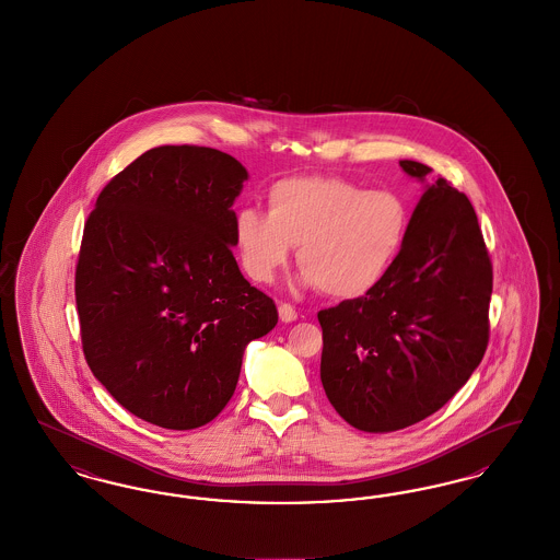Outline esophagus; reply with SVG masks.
I'll return each mask as SVG.
<instances>
[{"label": "esophagus", "instance_id": "obj_1", "mask_svg": "<svg viewBox=\"0 0 560 560\" xmlns=\"http://www.w3.org/2000/svg\"><path fill=\"white\" fill-rule=\"evenodd\" d=\"M279 319L283 323H292V320L298 319V313H295L292 304H279Z\"/></svg>", "mask_w": 560, "mask_h": 560}]
</instances>
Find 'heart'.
<instances>
[{"label":"heart","instance_id":"1","mask_svg":"<svg viewBox=\"0 0 560 560\" xmlns=\"http://www.w3.org/2000/svg\"><path fill=\"white\" fill-rule=\"evenodd\" d=\"M267 213L243 208L233 241L243 272L270 283L298 245L302 281L331 298L373 292L399 262L411 212L395 190H368L336 176L283 178L268 188Z\"/></svg>","mask_w":560,"mask_h":560}]
</instances>
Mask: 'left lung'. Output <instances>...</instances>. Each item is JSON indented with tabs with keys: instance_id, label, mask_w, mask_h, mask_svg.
Returning <instances> with one entry per match:
<instances>
[{
	"instance_id": "8db88e82",
	"label": "left lung",
	"mask_w": 560,
	"mask_h": 560,
	"mask_svg": "<svg viewBox=\"0 0 560 560\" xmlns=\"http://www.w3.org/2000/svg\"><path fill=\"white\" fill-rule=\"evenodd\" d=\"M427 183L432 172L399 161ZM491 260L464 192L424 188L390 275L361 298L319 311L320 382L350 427L393 432L439 411L479 368L489 342Z\"/></svg>"
}]
</instances>
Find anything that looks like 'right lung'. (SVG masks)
<instances>
[{"label": "right lung", "instance_id": "add662e5", "mask_svg": "<svg viewBox=\"0 0 560 560\" xmlns=\"http://www.w3.org/2000/svg\"><path fill=\"white\" fill-rule=\"evenodd\" d=\"M247 170L210 147H158L119 172L90 213L75 300L83 354L110 397L167 430L212 422L243 350L277 306L233 256Z\"/></svg>", "mask_w": 560, "mask_h": 560}]
</instances>
